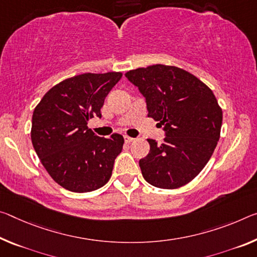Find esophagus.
Masks as SVG:
<instances>
[{
  "instance_id": "esophagus-1",
  "label": "esophagus",
  "mask_w": 257,
  "mask_h": 257,
  "mask_svg": "<svg viewBox=\"0 0 257 257\" xmlns=\"http://www.w3.org/2000/svg\"><path fill=\"white\" fill-rule=\"evenodd\" d=\"M123 138H124V142H125V143H127V144L132 143V142L134 141V138H133V137H129V136H124Z\"/></svg>"
}]
</instances>
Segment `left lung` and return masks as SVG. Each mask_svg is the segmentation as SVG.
I'll use <instances>...</instances> for the list:
<instances>
[{
  "mask_svg": "<svg viewBox=\"0 0 257 257\" xmlns=\"http://www.w3.org/2000/svg\"><path fill=\"white\" fill-rule=\"evenodd\" d=\"M144 96L148 116L164 127V143L148 140L150 152L140 160L145 181L177 189L201 172L221 134L223 114L213 91L182 68L152 65L125 73Z\"/></svg>",
  "mask_w": 257,
  "mask_h": 257,
  "instance_id": "8db88e82",
  "label": "left lung"
}]
</instances>
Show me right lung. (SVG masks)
<instances>
[{
	"instance_id": "obj_1",
	"label": "right lung",
	"mask_w": 257,
	"mask_h": 257,
	"mask_svg": "<svg viewBox=\"0 0 257 257\" xmlns=\"http://www.w3.org/2000/svg\"><path fill=\"white\" fill-rule=\"evenodd\" d=\"M120 72L84 73L52 87L32 117V144L56 183L83 193L106 184L123 137L95 135L88 128L93 116L101 117L105 97L121 79Z\"/></svg>"
}]
</instances>
